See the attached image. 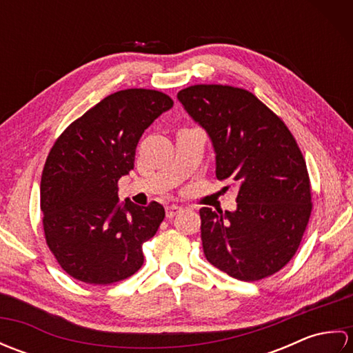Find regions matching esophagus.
I'll use <instances>...</instances> for the list:
<instances>
[{"label":"esophagus","mask_w":353,"mask_h":353,"mask_svg":"<svg viewBox=\"0 0 353 353\" xmlns=\"http://www.w3.org/2000/svg\"><path fill=\"white\" fill-rule=\"evenodd\" d=\"M181 211H182V208H181V206L171 205V206H168V208H167V216H168V219H172V216H174L176 214H179Z\"/></svg>","instance_id":"obj_1"}]
</instances>
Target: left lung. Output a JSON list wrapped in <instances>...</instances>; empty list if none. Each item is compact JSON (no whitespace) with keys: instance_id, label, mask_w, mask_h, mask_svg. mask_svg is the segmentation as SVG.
<instances>
[{"instance_id":"left-lung-1","label":"left lung","mask_w":353,"mask_h":353,"mask_svg":"<svg viewBox=\"0 0 353 353\" xmlns=\"http://www.w3.org/2000/svg\"><path fill=\"white\" fill-rule=\"evenodd\" d=\"M177 99L211 138L216 179L238 186L234 212L200 209L206 259L239 281L274 274L294 256L312 209L308 170L294 137L241 88L194 85Z\"/></svg>"}]
</instances>
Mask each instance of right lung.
Returning a JSON list of instances; mask_svg holds the SVG:
<instances>
[{
    "instance_id": "1",
    "label": "right lung",
    "mask_w": 353,
    "mask_h": 353,
    "mask_svg": "<svg viewBox=\"0 0 353 353\" xmlns=\"http://www.w3.org/2000/svg\"><path fill=\"white\" fill-rule=\"evenodd\" d=\"M171 108L159 91H118L66 127L50 150L41 179L45 239L74 279L108 285L144 264L142 244L165 209L157 201L119 203L118 181L133 170L142 133Z\"/></svg>"
}]
</instances>
